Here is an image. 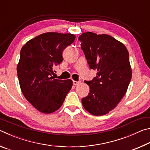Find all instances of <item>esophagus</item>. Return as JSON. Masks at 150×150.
<instances>
[{
  "instance_id": "esophagus-1",
  "label": "esophagus",
  "mask_w": 150,
  "mask_h": 150,
  "mask_svg": "<svg viewBox=\"0 0 150 150\" xmlns=\"http://www.w3.org/2000/svg\"><path fill=\"white\" fill-rule=\"evenodd\" d=\"M73 85H79L80 83V81H73Z\"/></svg>"
}]
</instances>
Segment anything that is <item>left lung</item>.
I'll return each instance as SVG.
<instances>
[{
  "instance_id": "obj_1",
  "label": "left lung",
  "mask_w": 150,
  "mask_h": 150,
  "mask_svg": "<svg viewBox=\"0 0 150 150\" xmlns=\"http://www.w3.org/2000/svg\"><path fill=\"white\" fill-rule=\"evenodd\" d=\"M90 69L96 76L85 82L88 96L81 99L91 115L102 116L113 110L125 95L132 79L129 54L122 43L107 34L85 32L79 37Z\"/></svg>"
}]
</instances>
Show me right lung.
Masks as SVG:
<instances>
[{"instance_id": "right-lung-1", "label": "right lung", "mask_w": 150, "mask_h": 150, "mask_svg": "<svg viewBox=\"0 0 150 150\" xmlns=\"http://www.w3.org/2000/svg\"><path fill=\"white\" fill-rule=\"evenodd\" d=\"M75 39L71 34L47 32L22 47L17 65L20 88L27 100L41 112L50 114L59 109L72 87L71 79H57L52 74L63 62V50Z\"/></svg>"}]
</instances>
